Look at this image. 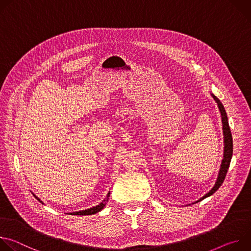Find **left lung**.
<instances>
[{"instance_id":"1","label":"left lung","mask_w":251,"mask_h":251,"mask_svg":"<svg viewBox=\"0 0 251 251\" xmlns=\"http://www.w3.org/2000/svg\"><path fill=\"white\" fill-rule=\"evenodd\" d=\"M211 96L212 98L216 100V102L218 103V106H219V109H220V112H221V115H222V122H223V132H224V143H225V147H224V158H223V161H222V165H221V169H220V172H219V175H218V178L216 181V184H214V186L212 187V189L206 193L203 197H201L200 200H198L196 202H199L201 201H202L203 199L211 196L212 194L216 193L219 188L223 185L224 181H225V177L226 176V173H227V170H228V167H229V164H230V161H231V157H232V151H233V145H232V136H231V132H230V128H229V125H228V120H227V115H226V109L225 107L223 105V103L220 101V99L214 96L212 93H211Z\"/></svg>"}]
</instances>
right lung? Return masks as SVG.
<instances>
[{"label":"right lung","instance_id":"1","mask_svg":"<svg viewBox=\"0 0 251 251\" xmlns=\"http://www.w3.org/2000/svg\"><path fill=\"white\" fill-rule=\"evenodd\" d=\"M34 196V195H33ZM109 197H110V192L107 194V197L104 201H102L98 205L96 206H93V207H90V208H87L85 210H80V211H75V212H70L69 214H75V216H89V214H94V213H97L99 212L105 205H106V201H108L109 200ZM34 198L37 199L39 201H41L42 203H44L37 196H34Z\"/></svg>","mask_w":251,"mask_h":251}]
</instances>
